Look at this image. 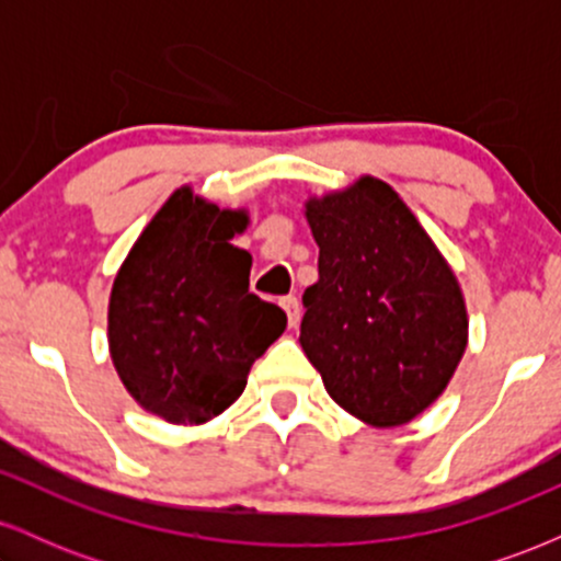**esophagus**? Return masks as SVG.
<instances>
[{
    "label": "esophagus",
    "instance_id": "esophagus-1",
    "mask_svg": "<svg viewBox=\"0 0 561 561\" xmlns=\"http://www.w3.org/2000/svg\"><path fill=\"white\" fill-rule=\"evenodd\" d=\"M282 308L287 311L289 327H298L300 324V300L295 298V295H285V298H282Z\"/></svg>",
    "mask_w": 561,
    "mask_h": 561
}]
</instances>
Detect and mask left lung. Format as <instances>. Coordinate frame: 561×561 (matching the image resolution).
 Here are the masks:
<instances>
[{
    "label": "left lung",
    "mask_w": 561,
    "mask_h": 561,
    "mask_svg": "<svg viewBox=\"0 0 561 561\" xmlns=\"http://www.w3.org/2000/svg\"><path fill=\"white\" fill-rule=\"evenodd\" d=\"M319 282L302 293L300 345L334 403L375 427L411 422L467 347L459 282L388 184L364 176L306 205Z\"/></svg>",
    "instance_id": "obj_1"
}]
</instances>
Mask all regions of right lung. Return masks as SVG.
Returning a JSON list of instances; mask_svg holds the SVG:
<instances>
[{
    "instance_id": "obj_1",
    "label": "right lung",
    "mask_w": 561,
    "mask_h": 561,
    "mask_svg": "<svg viewBox=\"0 0 561 561\" xmlns=\"http://www.w3.org/2000/svg\"><path fill=\"white\" fill-rule=\"evenodd\" d=\"M244 224V214L176 190L113 282V364L139 405L165 422L229 409L287 327L279 306L250 293V253L229 242Z\"/></svg>"
}]
</instances>
